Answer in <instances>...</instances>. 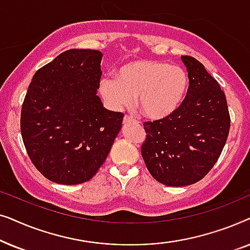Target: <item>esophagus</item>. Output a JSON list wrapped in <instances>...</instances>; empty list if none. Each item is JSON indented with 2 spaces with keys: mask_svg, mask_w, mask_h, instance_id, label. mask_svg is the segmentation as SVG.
I'll return each mask as SVG.
<instances>
[{
  "mask_svg": "<svg viewBox=\"0 0 250 250\" xmlns=\"http://www.w3.org/2000/svg\"><path fill=\"white\" fill-rule=\"evenodd\" d=\"M132 122H136V121L132 117V116H128V115H126L124 117V121H123L124 124H129V123H132Z\"/></svg>",
  "mask_w": 250,
  "mask_h": 250,
  "instance_id": "34e87169",
  "label": "esophagus"
}]
</instances>
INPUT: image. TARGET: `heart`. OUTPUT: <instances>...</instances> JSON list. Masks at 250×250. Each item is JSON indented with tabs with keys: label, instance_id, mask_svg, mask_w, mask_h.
<instances>
[{
	"label": "heart",
	"instance_id": "b5f03b06",
	"mask_svg": "<svg viewBox=\"0 0 250 250\" xmlns=\"http://www.w3.org/2000/svg\"><path fill=\"white\" fill-rule=\"evenodd\" d=\"M188 88L184 68L157 60L127 62L118 68L116 77L100 82L102 97L111 108L127 107L136 97L140 111L153 121L173 115L183 104Z\"/></svg>",
	"mask_w": 250,
	"mask_h": 250
}]
</instances>
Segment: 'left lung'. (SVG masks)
<instances>
[{"label":"left lung","mask_w":250,"mask_h":250,"mask_svg":"<svg viewBox=\"0 0 250 250\" xmlns=\"http://www.w3.org/2000/svg\"><path fill=\"white\" fill-rule=\"evenodd\" d=\"M189 88L181 107L169 117L146 122L141 153L152 177L168 187L197 183L220 158L230 131L224 92L204 64L181 57Z\"/></svg>","instance_id":"1"}]
</instances>
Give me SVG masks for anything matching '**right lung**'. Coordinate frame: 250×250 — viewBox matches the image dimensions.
Segmentation results:
<instances>
[{
    "instance_id": "1",
    "label": "right lung",
    "mask_w": 250,
    "mask_h": 250,
    "mask_svg": "<svg viewBox=\"0 0 250 250\" xmlns=\"http://www.w3.org/2000/svg\"><path fill=\"white\" fill-rule=\"evenodd\" d=\"M102 53L71 49L40 68L21 108L20 129L34 166L47 180L73 186L91 180L104 163L124 114L97 95Z\"/></svg>"
}]
</instances>
